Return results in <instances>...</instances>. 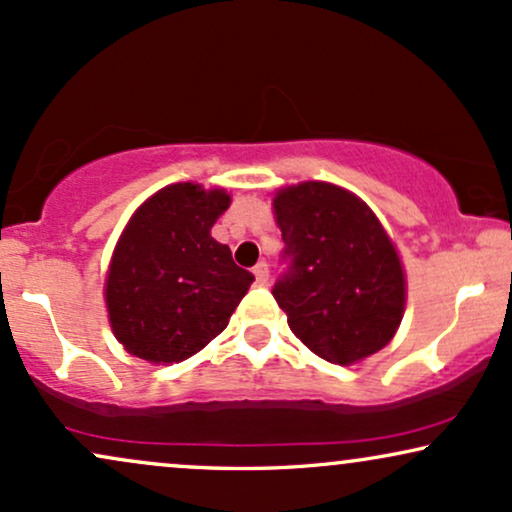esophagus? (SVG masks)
Wrapping results in <instances>:
<instances>
[{
    "instance_id": "1",
    "label": "esophagus",
    "mask_w": 512,
    "mask_h": 512,
    "mask_svg": "<svg viewBox=\"0 0 512 512\" xmlns=\"http://www.w3.org/2000/svg\"><path fill=\"white\" fill-rule=\"evenodd\" d=\"M254 277H256L258 287L268 285V266H266V263H258V266L254 268Z\"/></svg>"
}]
</instances>
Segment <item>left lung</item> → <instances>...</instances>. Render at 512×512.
<instances>
[{
  "instance_id": "1",
  "label": "left lung",
  "mask_w": 512,
  "mask_h": 512,
  "mask_svg": "<svg viewBox=\"0 0 512 512\" xmlns=\"http://www.w3.org/2000/svg\"><path fill=\"white\" fill-rule=\"evenodd\" d=\"M273 213L292 258L273 296L294 337L334 365L384 349L399 332L408 285L375 211L349 189L306 180L277 189Z\"/></svg>"
}]
</instances>
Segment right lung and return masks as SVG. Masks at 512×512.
I'll list each match as a JSON object with an SVG mask.
<instances>
[{"label":"right lung","instance_id":"obj_1","mask_svg":"<svg viewBox=\"0 0 512 512\" xmlns=\"http://www.w3.org/2000/svg\"><path fill=\"white\" fill-rule=\"evenodd\" d=\"M223 187L175 182L144 199L118 237L104 280L113 337L154 365L187 361L230 323L254 275L211 237Z\"/></svg>","mask_w":512,"mask_h":512}]
</instances>
